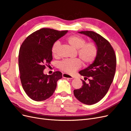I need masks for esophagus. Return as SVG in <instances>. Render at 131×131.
<instances>
[{
  "label": "esophagus",
  "mask_w": 131,
  "mask_h": 131,
  "mask_svg": "<svg viewBox=\"0 0 131 131\" xmlns=\"http://www.w3.org/2000/svg\"><path fill=\"white\" fill-rule=\"evenodd\" d=\"M62 76H63V78H68V79H73L74 78V77L73 76H72V75H69V74H67V73H63Z\"/></svg>",
  "instance_id": "esophagus-1"
}]
</instances>
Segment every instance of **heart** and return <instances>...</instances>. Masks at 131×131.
Wrapping results in <instances>:
<instances>
[{
  "label": "heart",
  "instance_id": "heart-1",
  "mask_svg": "<svg viewBox=\"0 0 131 131\" xmlns=\"http://www.w3.org/2000/svg\"><path fill=\"white\" fill-rule=\"evenodd\" d=\"M66 41L74 49L78 50V56L85 65H88L93 63L96 58L98 48L94 43H85V39L78 35H71L66 38ZM59 45L60 43L58 41L55 42L51 48V53L54 57H56L58 55ZM81 66V61L79 58L66 59L58 64L59 69L68 74L73 73L80 68Z\"/></svg>",
  "mask_w": 131,
  "mask_h": 131
}]
</instances>
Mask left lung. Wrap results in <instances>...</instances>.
I'll use <instances>...</instances> for the list:
<instances>
[{
    "instance_id": "left-lung-1",
    "label": "left lung",
    "mask_w": 131,
    "mask_h": 131,
    "mask_svg": "<svg viewBox=\"0 0 131 131\" xmlns=\"http://www.w3.org/2000/svg\"><path fill=\"white\" fill-rule=\"evenodd\" d=\"M92 39L98 48L94 61L79 74L85 79L89 78V84L82 80L81 88L74 90L77 99L87 105H92L100 101L110 88L116 71V58L109 42L101 35L93 31H78Z\"/></svg>"
}]
</instances>
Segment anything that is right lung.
I'll use <instances>...</instances> for the list:
<instances>
[{
  "mask_svg": "<svg viewBox=\"0 0 131 131\" xmlns=\"http://www.w3.org/2000/svg\"><path fill=\"white\" fill-rule=\"evenodd\" d=\"M68 32L42 28L31 33L23 42L18 54V67L22 88L30 98L42 101L50 97L62 78L57 71L51 75L43 74L45 66L52 59L53 43Z\"/></svg>",
  "mask_w": 131,
  "mask_h": 131,
  "instance_id": "1",
  "label": "right lung"
}]
</instances>
